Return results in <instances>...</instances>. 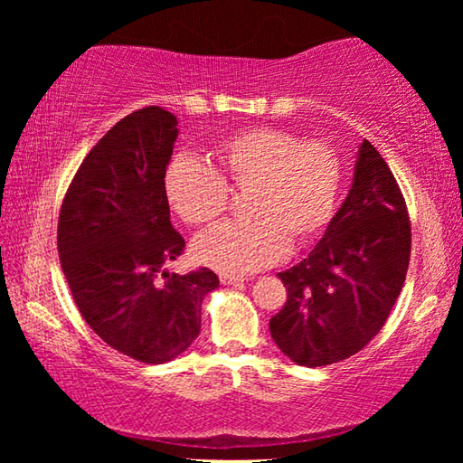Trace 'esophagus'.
Masks as SVG:
<instances>
[{
    "mask_svg": "<svg viewBox=\"0 0 463 463\" xmlns=\"http://www.w3.org/2000/svg\"><path fill=\"white\" fill-rule=\"evenodd\" d=\"M221 281H222L224 286H237V284H241V281H245V278H241V276H229V273H222Z\"/></svg>",
    "mask_w": 463,
    "mask_h": 463,
    "instance_id": "obj_1",
    "label": "esophagus"
}]
</instances>
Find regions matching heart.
<instances>
[{
  "label": "heart",
  "mask_w": 463,
  "mask_h": 463,
  "mask_svg": "<svg viewBox=\"0 0 463 463\" xmlns=\"http://www.w3.org/2000/svg\"><path fill=\"white\" fill-rule=\"evenodd\" d=\"M214 167L175 155L163 174L169 208L192 226L216 221L229 203V187L249 190V222H222L192 242L194 260L229 276L269 268L288 242L308 245L333 221L343 184V163L323 140H302L289 130L253 127L224 137L213 151Z\"/></svg>",
  "instance_id": "heart-1"
}]
</instances>
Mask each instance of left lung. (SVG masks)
Returning a JSON list of instances; mask_svg holds the SVG:
<instances>
[{
    "mask_svg": "<svg viewBox=\"0 0 463 463\" xmlns=\"http://www.w3.org/2000/svg\"><path fill=\"white\" fill-rule=\"evenodd\" d=\"M411 261V221L388 163L364 140L351 190L307 260L278 273L288 300L269 320L298 365L336 364L386 323Z\"/></svg>",
    "mask_w": 463,
    "mask_h": 463,
    "instance_id": "left-lung-1",
    "label": "left lung"
}]
</instances>
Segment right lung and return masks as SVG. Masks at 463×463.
<instances>
[{"label":"right lung","mask_w":463,"mask_h":463,"mask_svg":"<svg viewBox=\"0 0 463 463\" xmlns=\"http://www.w3.org/2000/svg\"><path fill=\"white\" fill-rule=\"evenodd\" d=\"M175 138L177 118L159 106L116 122L77 169L59 214L61 268L81 317L143 364L171 362L190 347L202 300L218 288L208 268L165 271L185 247L163 192Z\"/></svg>","instance_id":"1"}]
</instances>
